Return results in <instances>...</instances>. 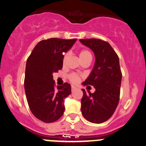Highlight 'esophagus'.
<instances>
[{"mask_svg": "<svg viewBox=\"0 0 146 146\" xmlns=\"http://www.w3.org/2000/svg\"><path fill=\"white\" fill-rule=\"evenodd\" d=\"M76 88V86H72V91H74V90H75V89Z\"/></svg>", "mask_w": 146, "mask_h": 146, "instance_id": "1", "label": "esophagus"}]
</instances>
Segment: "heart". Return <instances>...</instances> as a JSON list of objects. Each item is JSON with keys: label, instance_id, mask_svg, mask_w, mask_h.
<instances>
[{"label": "heart", "instance_id": "obj_1", "mask_svg": "<svg viewBox=\"0 0 146 146\" xmlns=\"http://www.w3.org/2000/svg\"><path fill=\"white\" fill-rule=\"evenodd\" d=\"M79 58L80 60H85V59H92V54L88 50H86V49H84L82 51H81L79 52ZM67 57V55H65L63 58V61L65 62V60H66ZM69 79H70V81L74 83V84H77L78 82L79 81V76H78L77 74H71L69 76Z\"/></svg>", "mask_w": 146, "mask_h": 146}]
</instances>
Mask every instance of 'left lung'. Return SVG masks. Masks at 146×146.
Here are the masks:
<instances>
[{"instance_id": "obj_1", "label": "left lung", "mask_w": 146, "mask_h": 146, "mask_svg": "<svg viewBox=\"0 0 146 146\" xmlns=\"http://www.w3.org/2000/svg\"><path fill=\"white\" fill-rule=\"evenodd\" d=\"M79 41L90 48L95 57L92 70L83 83L93 86L95 91L86 93L81 89V113L90 123H102L112 116L119 102L122 80L119 58L108 42L95 38Z\"/></svg>"}]
</instances>
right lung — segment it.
Returning a JSON list of instances; mask_svg holds the SVG:
<instances>
[{
  "instance_id": "1",
  "label": "right lung",
  "mask_w": 146,
  "mask_h": 146,
  "mask_svg": "<svg viewBox=\"0 0 146 146\" xmlns=\"http://www.w3.org/2000/svg\"><path fill=\"white\" fill-rule=\"evenodd\" d=\"M76 40H42L27 59L24 79L26 96L31 112L42 122L53 123L63 114L64 102L71 93V86L65 83L55 87L53 73L62 69L64 53L70 50Z\"/></svg>"
}]
</instances>
